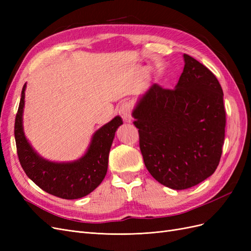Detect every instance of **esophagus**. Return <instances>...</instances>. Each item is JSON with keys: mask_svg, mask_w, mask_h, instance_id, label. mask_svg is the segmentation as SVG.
I'll list each match as a JSON object with an SVG mask.
<instances>
[{"mask_svg": "<svg viewBox=\"0 0 251 251\" xmlns=\"http://www.w3.org/2000/svg\"><path fill=\"white\" fill-rule=\"evenodd\" d=\"M119 114L123 117L126 123H131L132 121V104L128 101H125L121 103L119 107Z\"/></svg>", "mask_w": 251, "mask_h": 251, "instance_id": "1", "label": "esophagus"}]
</instances>
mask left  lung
<instances>
[{"label":"left lung","instance_id":"1","mask_svg":"<svg viewBox=\"0 0 251 251\" xmlns=\"http://www.w3.org/2000/svg\"><path fill=\"white\" fill-rule=\"evenodd\" d=\"M183 57L184 69L175 89L154 83L132 113L148 171L159 183L177 191L215 173L226 125L217 77L194 57Z\"/></svg>","mask_w":251,"mask_h":251}]
</instances>
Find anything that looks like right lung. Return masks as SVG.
<instances>
[{
    "instance_id": "right-lung-1",
    "label": "right lung",
    "mask_w": 251,
    "mask_h": 251,
    "mask_svg": "<svg viewBox=\"0 0 251 251\" xmlns=\"http://www.w3.org/2000/svg\"><path fill=\"white\" fill-rule=\"evenodd\" d=\"M26 83L14 124L19 160L23 170L34 183L46 193L67 200L79 199L92 193L101 183L108 171L109 153L115 132L123 125L114 117L94 133L86 154L72 162H52L41 157L32 149L23 128Z\"/></svg>"
}]
</instances>
